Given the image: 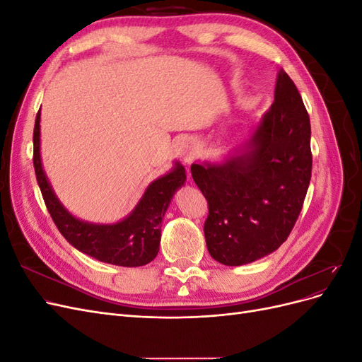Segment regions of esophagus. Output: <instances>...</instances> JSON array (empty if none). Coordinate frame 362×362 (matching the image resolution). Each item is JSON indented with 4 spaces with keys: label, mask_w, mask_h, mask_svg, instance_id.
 <instances>
[{
    "label": "esophagus",
    "mask_w": 362,
    "mask_h": 362,
    "mask_svg": "<svg viewBox=\"0 0 362 362\" xmlns=\"http://www.w3.org/2000/svg\"><path fill=\"white\" fill-rule=\"evenodd\" d=\"M178 156L184 163H187V164L192 163V160L194 158V146L192 141H189V140L182 141L180 149H178Z\"/></svg>",
    "instance_id": "obj_1"
}]
</instances>
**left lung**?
Masks as SVG:
<instances>
[{"label":"left lung","instance_id":"8db88e82","mask_svg":"<svg viewBox=\"0 0 362 362\" xmlns=\"http://www.w3.org/2000/svg\"><path fill=\"white\" fill-rule=\"evenodd\" d=\"M311 168L310 116L281 69L275 101L245 144L223 161L192 164L208 202L210 255L225 266H243L275 252L300 214Z\"/></svg>","mask_w":362,"mask_h":362}]
</instances>
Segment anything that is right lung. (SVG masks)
Wrapping results in <instances>:
<instances>
[{
  "mask_svg": "<svg viewBox=\"0 0 362 362\" xmlns=\"http://www.w3.org/2000/svg\"><path fill=\"white\" fill-rule=\"evenodd\" d=\"M33 164L43 201L62 235L80 252L122 267L145 266L160 250L161 222L173 194L185 182V169L175 163L170 172L152 181L136 208L116 223H90L72 216L54 193L40 160V110L33 133Z\"/></svg>",
  "mask_w": 362,
  "mask_h": 362,
  "instance_id": "add662e5",
  "label": "right lung"
}]
</instances>
